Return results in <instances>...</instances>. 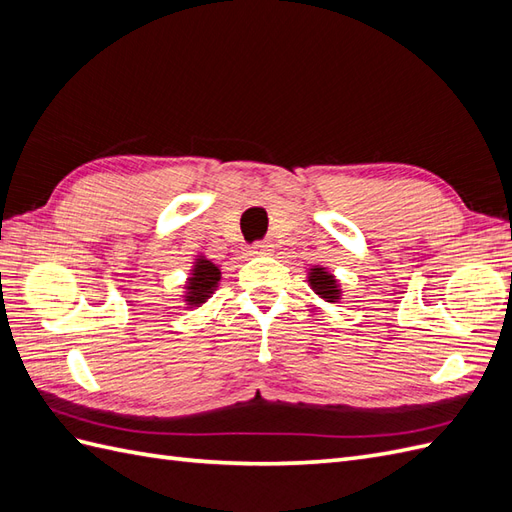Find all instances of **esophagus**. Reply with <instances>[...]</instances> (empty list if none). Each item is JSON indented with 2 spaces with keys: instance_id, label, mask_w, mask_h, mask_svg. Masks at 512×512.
Returning a JSON list of instances; mask_svg holds the SVG:
<instances>
[{
  "instance_id": "obj_1",
  "label": "esophagus",
  "mask_w": 512,
  "mask_h": 512,
  "mask_svg": "<svg viewBox=\"0 0 512 512\" xmlns=\"http://www.w3.org/2000/svg\"><path fill=\"white\" fill-rule=\"evenodd\" d=\"M250 254L252 256H265L271 254V245L267 241H256L250 245Z\"/></svg>"
}]
</instances>
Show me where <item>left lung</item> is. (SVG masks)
I'll return each instance as SVG.
<instances>
[{
    "instance_id": "obj_1",
    "label": "left lung",
    "mask_w": 512,
    "mask_h": 512,
    "mask_svg": "<svg viewBox=\"0 0 512 512\" xmlns=\"http://www.w3.org/2000/svg\"><path fill=\"white\" fill-rule=\"evenodd\" d=\"M312 288L320 294L322 299H327V301H335L337 297H339V290H337V284H335V280H333V275H329V273H324L322 269H312Z\"/></svg>"
}]
</instances>
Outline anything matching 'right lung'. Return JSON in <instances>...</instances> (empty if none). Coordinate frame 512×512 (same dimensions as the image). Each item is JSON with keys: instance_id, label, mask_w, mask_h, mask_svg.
Masks as SVG:
<instances>
[{"instance_id": "obj_1", "label": "right lung", "mask_w": 512, "mask_h": 512, "mask_svg": "<svg viewBox=\"0 0 512 512\" xmlns=\"http://www.w3.org/2000/svg\"><path fill=\"white\" fill-rule=\"evenodd\" d=\"M218 280H220V269L209 260H198L196 269H194V277H192L190 286H188L190 288L188 301L194 303V305L203 303L211 294L213 286L218 284Z\"/></svg>"}]
</instances>
